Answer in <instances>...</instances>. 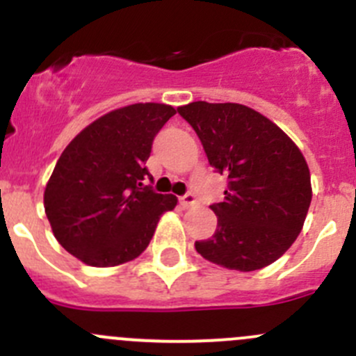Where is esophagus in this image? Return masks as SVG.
Here are the masks:
<instances>
[{
  "instance_id": "1",
  "label": "esophagus",
  "mask_w": 356,
  "mask_h": 356,
  "mask_svg": "<svg viewBox=\"0 0 356 356\" xmlns=\"http://www.w3.org/2000/svg\"><path fill=\"white\" fill-rule=\"evenodd\" d=\"M181 204H182V208H191V207H195L196 204V200H195V196L191 195V193H188V195H184L181 198Z\"/></svg>"
}]
</instances>
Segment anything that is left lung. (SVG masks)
I'll use <instances>...</instances> for the list:
<instances>
[{
	"instance_id": "8db88e82",
	"label": "left lung",
	"mask_w": 356,
	"mask_h": 356,
	"mask_svg": "<svg viewBox=\"0 0 356 356\" xmlns=\"http://www.w3.org/2000/svg\"><path fill=\"white\" fill-rule=\"evenodd\" d=\"M177 110L198 134L211 167L229 177L224 201L210 207L217 231L196 241V251L239 272L274 264L296 241L312 203L303 153L250 106L193 102Z\"/></svg>"
}]
</instances>
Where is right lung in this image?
Instances as JSON below:
<instances>
[{"mask_svg":"<svg viewBox=\"0 0 356 356\" xmlns=\"http://www.w3.org/2000/svg\"><path fill=\"white\" fill-rule=\"evenodd\" d=\"M175 108L136 103L111 110L82 129L56 161L44 189V211L56 241L91 267L138 258L174 195L143 181L153 139Z\"/></svg>","mask_w":356,"mask_h":356,"instance_id":"add662e5","label":"right lung"}]
</instances>
